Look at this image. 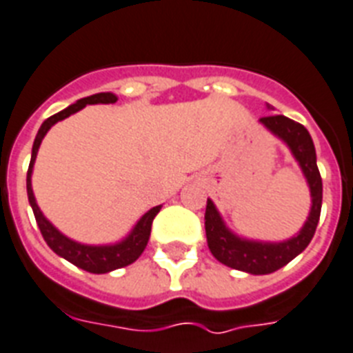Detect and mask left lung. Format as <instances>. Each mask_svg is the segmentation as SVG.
<instances>
[{"mask_svg":"<svg viewBox=\"0 0 353 353\" xmlns=\"http://www.w3.org/2000/svg\"><path fill=\"white\" fill-rule=\"evenodd\" d=\"M266 107L272 110L270 105ZM259 123L290 148L292 156L299 165L310 188L312 206L305 225L301 226L296 236L288 237L285 241L274 243L246 239L234 234L223 221L214 201L212 199L206 201L205 230L206 243H208L212 256L223 265L230 266L234 270L252 274V276H265V274L279 270L305 250L316 234L321 216V203H323V181H321L319 168H317L316 147L312 141L310 132L301 123H296L285 116L261 117Z\"/></svg>","mask_w":353,"mask_h":353,"instance_id":"1","label":"left lung"}]
</instances>
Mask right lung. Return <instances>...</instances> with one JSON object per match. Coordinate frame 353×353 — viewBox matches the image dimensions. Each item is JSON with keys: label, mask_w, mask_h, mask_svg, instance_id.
Wrapping results in <instances>:
<instances>
[{"label": "right lung", "mask_w": 353, "mask_h": 353, "mask_svg": "<svg viewBox=\"0 0 353 353\" xmlns=\"http://www.w3.org/2000/svg\"><path fill=\"white\" fill-rule=\"evenodd\" d=\"M116 101V94H94V96L83 97V99L76 101L74 105L65 108V110L57 112V114L50 116L48 119H45L41 127H39V130H37L36 139H34L32 156H30V165H28L27 172L28 203L32 206L34 217H36L37 226H39V230H41L43 239L47 241V245L56 252L57 256L63 257V259H67L68 263H72V265H76L77 268H81V270L90 272V274H107V272L117 270V268L132 265L137 257L141 256L143 250L147 248L148 239H150L152 221H154V217L157 216V212L161 210V205L154 206V208H150L147 214H143V216L139 217V221L134 225V228L128 232L127 237H123L121 241L112 243V245H85V243H77L74 241V239H70V237L65 236V234H61L52 223L48 221L47 217L43 216V212L39 210V206H37L36 203V197H34L32 170L43 137L47 136V132L50 130L57 121H63L65 117L72 116V114L79 112L81 108L87 107V105H97V103H105V105H108V103Z\"/></svg>", "instance_id": "add662e5"}]
</instances>
